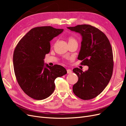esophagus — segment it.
Segmentation results:
<instances>
[{
    "instance_id": "esophagus-1",
    "label": "esophagus",
    "mask_w": 126,
    "mask_h": 126,
    "mask_svg": "<svg viewBox=\"0 0 126 126\" xmlns=\"http://www.w3.org/2000/svg\"><path fill=\"white\" fill-rule=\"evenodd\" d=\"M67 74H71L72 72V70L71 69H67Z\"/></svg>"
}]
</instances>
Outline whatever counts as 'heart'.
<instances>
[{
	"label": "heart",
	"instance_id": "1",
	"mask_svg": "<svg viewBox=\"0 0 126 126\" xmlns=\"http://www.w3.org/2000/svg\"><path fill=\"white\" fill-rule=\"evenodd\" d=\"M73 41H76V39L74 38V37H70L69 38H68V43H71V42H73Z\"/></svg>",
	"mask_w": 126,
	"mask_h": 126
}]
</instances>
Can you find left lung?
Here are the masks:
<instances>
[{
    "instance_id": "1",
    "label": "left lung",
    "mask_w": 126,
    "mask_h": 126,
    "mask_svg": "<svg viewBox=\"0 0 126 126\" xmlns=\"http://www.w3.org/2000/svg\"><path fill=\"white\" fill-rule=\"evenodd\" d=\"M67 28L81 36L78 59L88 66L85 72L78 68L73 69L78 80L72 90L81 99H91L104 90L111 78L113 63L111 45L105 34L93 26L80 25Z\"/></svg>"
}]
</instances>
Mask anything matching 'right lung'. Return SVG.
<instances>
[{
  "instance_id": "right-lung-1",
  "label": "right lung",
  "mask_w": 126,
  "mask_h": 126,
  "mask_svg": "<svg viewBox=\"0 0 126 126\" xmlns=\"http://www.w3.org/2000/svg\"><path fill=\"white\" fill-rule=\"evenodd\" d=\"M63 31L51 26L32 29L22 38L13 55L14 71L18 84L28 96L36 100L49 97L55 89V80L67 74L63 67L44 63L50 50V41Z\"/></svg>"
}]
</instances>
